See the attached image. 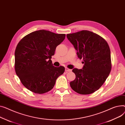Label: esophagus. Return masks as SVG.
<instances>
[{
  "label": "esophagus",
  "instance_id": "1",
  "mask_svg": "<svg viewBox=\"0 0 125 125\" xmlns=\"http://www.w3.org/2000/svg\"><path fill=\"white\" fill-rule=\"evenodd\" d=\"M71 69H69L68 68H67V67H65V72H70V71H71Z\"/></svg>",
  "mask_w": 125,
  "mask_h": 125
}]
</instances>
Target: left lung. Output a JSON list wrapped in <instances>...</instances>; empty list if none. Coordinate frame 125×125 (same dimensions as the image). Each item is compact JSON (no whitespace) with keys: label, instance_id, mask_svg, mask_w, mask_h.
<instances>
[{"label":"left lung","instance_id":"left-lung-1","mask_svg":"<svg viewBox=\"0 0 125 125\" xmlns=\"http://www.w3.org/2000/svg\"><path fill=\"white\" fill-rule=\"evenodd\" d=\"M67 37L84 64L82 69L72 70L76 78L70 86L80 94L94 93L103 85L111 70L109 46L103 37L87 30L68 34Z\"/></svg>","mask_w":125,"mask_h":125}]
</instances>
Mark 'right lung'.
<instances>
[{
    "instance_id": "1",
    "label": "right lung",
    "mask_w": 125,
    "mask_h": 125,
    "mask_svg": "<svg viewBox=\"0 0 125 125\" xmlns=\"http://www.w3.org/2000/svg\"><path fill=\"white\" fill-rule=\"evenodd\" d=\"M65 36L41 30L30 33L19 42L14 54L15 71L21 83L31 92H48L64 72V67H55L51 59Z\"/></svg>"
}]
</instances>
